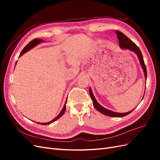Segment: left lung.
<instances>
[{
  "instance_id": "1",
  "label": "left lung",
  "mask_w": 160,
  "mask_h": 160,
  "mask_svg": "<svg viewBox=\"0 0 160 160\" xmlns=\"http://www.w3.org/2000/svg\"><path fill=\"white\" fill-rule=\"evenodd\" d=\"M115 32H116V34H117V36H118V40H119V47L122 48V49H128L131 51H133L134 52H135L137 54L139 59L140 63H141V65L142 66V68L144 71L145 77H146V78H147L146 67V65H145L142 52L139 49V47L136 45H135L132 40H130L127 36H125L124 34L122 33L121 31L116 30ZM89 94L91 96V98L92 99V101H93V105L94 106V108L97 110L99 111L100 113H101L105 115H108V116H109V117H113V118H122V117H123V116H125V115L129 114L130 113H132L133 110V109L132 111H129V112H128V113H123L113 112V111H110V110H108L107 109L104 108L103 107H102V106L98 103V101H96L93 93H92V91H91V88H89Z\"/></svg>"
}]
</instances>
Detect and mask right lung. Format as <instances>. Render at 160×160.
<instances>
[{"label": "right lung", "mask_w": 160, "mask_h": 160, "mask_svg": "<svg viewBox=\"0 0 160 160\" xmlns=\"http://www.w3.org/2000/svg\"><path fill=\"white\" fill-rule=\"evenodd\" d=\"M41 42H43V41H42V39H40V38H35V39H33L32 41H31L29 43H28V44L25 46V47L24 48V49H22V51H21V54H20V55H19V56H21L22 54H24V53H25V52H26L27 51H28V50L31 49L32 48H33L35 46L37 45L38 44H39V43ZM66 102H67V100H66ZM66 102H65V103H66ZM65 109H66V105H65V104L63 108H62V111H61V113H60L59 115H58L54 119H52V120L51 121V122H50L45 123H41V125H49V124H50V123H52V122H55L56 120H57L59 118H61V116L64 114L65 111ZM39 124H40V123H39Z\"/></svg>", "instance_id": "1"}]
</instances>
